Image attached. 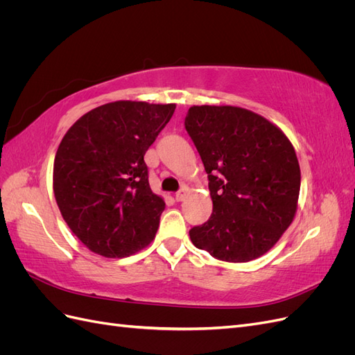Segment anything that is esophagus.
<instances>
[{"label": "esophagus", "instance_id": "esophagus-1", "mask_svg": "<svg viewBox=\"0 0 355 355\" xmlns=\"http://www.w3.org/2000/svg\"><path fill=\"white\" fill-rule=\"evenodd\" d=\"M187 192H188V188H187V187H182V188L176 192V196H175L176 201H182V200H184L185 196H187Z\"/></svg>", "mask_w": 355, "mask_h": 355}]
</instances>
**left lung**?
<instances>
[{
	"mask_svg": "<svg viewBox=\"0 0 355 355\" xmlns=\"http://www.w3.org/2000/svg\"><path fill=\"white\" fill-rule=\"evenodd\" d=\"M185 128L209 178L213 213L192 244L225 262L265 254L293 222L300 168L293 145L266 118L239 106H191Z\"/></svg>",
	"mask_w": 355,
	"mask_h": 355,
	"instance_id": "1",
	"label": "left lung"
}]
</instances>
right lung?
Instances as JSON below:
<instances>
[{
	"instance_id": "1",
	"label": "right lung",
	"mask_w": 355,
	"mask_h": 355,
	"mask_svg": "<svg viewBox=\"0 0 355 355\" xmlns=\"http://www.w3.org/2000/svg\"><path fill=\"white\" fill-rule=\"evenodd\" d=\"M175 108V103H105L63 136L53 191L63 219L92 252L125 257L154 240L166 202L149 188L144 155Z\"/></svg>"
}]
</instances>
